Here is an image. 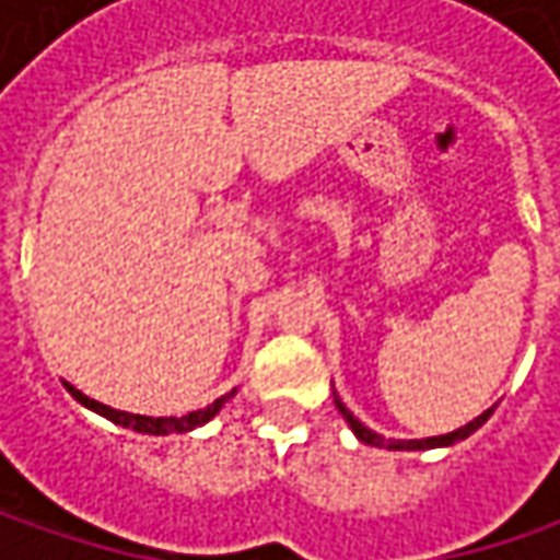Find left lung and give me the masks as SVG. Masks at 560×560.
<instances>
[{"mask_svg":"<svg viewBox=\"0 0 560 560\" xmlns=\"http://www.w3.org/2000/svg\"><path fill=\"white\" fill-rule=\"evenodd\" d=\"M334 401H336V408H339V415H342L346 423L352 427V433H355L358 440L364 442V445H374V448H389V452H423V448H445V445H455V442L467 440L470 433H477L486 420L492 418V411H495V405H492V408H486L480 418H474L470 423H464V427L452 430V433H445V436H427V440H386V436H380L376 430L364 427V423H361V420L346 408V401L336 396V393H334Z\"/></svg>","mask_w":560,"mask_h":560,"instance_id":"obj_1","label":"left lung"}]
</instances>
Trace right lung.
Returning a JSON list of instances; mask_svg holds the SVG:
<instances>
[{
	"label": "right lung",
	"mask_w": 560,
	"mask_h": 560,
	"mask_svg": "<svg viewBox=\"0 0 560 560\" xmlns=\"http://www.w3.org/2000/svg\"><path fill=\"white\" fill-rule=\"evenodd\" d=\"M68 386V393L83 405V408H90V411H96L102 418H108L112 423H118V427H127V430H137V433H149V436H167V433H189V430H196V427H202L208 420L214 418L221 408L226 405V398L236 396V389L233 393H226V396L214 398L208 408H199V411H189L184 418H145V415H130V411H118V408H108V405H102L96 398L83 396L77 386L71 383H65Z\"/></svg>",
	"instance_id": "obj_1"
}]
</instances>
